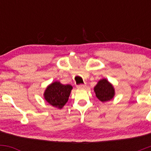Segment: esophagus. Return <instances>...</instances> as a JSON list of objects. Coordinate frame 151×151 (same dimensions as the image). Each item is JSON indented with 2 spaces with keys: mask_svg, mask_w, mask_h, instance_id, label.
Instances as JSON below:
<instances>
[{
  "mask_svg": "<svg viewBox=\"0 0 151 151\" xmlns=\"http://www.w3.org/2000/svg\"><path fill=\"white\" fill-rule=\"evenodd\" d=\"M77 87L78 89H84L86 87V84H79L77 86Z\"/></svg>",
  "mask_w": 151,
  "mask_h": 151,
  "instance_id": "1",
  "label": "esophagus"
}]
</instances>
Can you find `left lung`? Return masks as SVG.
I'll use <instances>...</instances> for the list:
<instances>
[{"mask_svg": "<svg viewBox=\"0 0 151 151\" xmlns=\"http://www.w3.org/2000/svg\"><path fill=\"white\" fill-rule=\"evenodd\" d=\"M93 90L96 93V96L101 102L110 101L115 95V90L113 85L106 79L99 81Z\"/></svg>", "mask_w": 151, "mask_h": 151, "instance_id": "1", "label": "left lung"}]
</instances>
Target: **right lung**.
Segmentation results:
<instances>
[{"mask_svg":"<svg viewBox=\"0 0 151 151\" xmlns=\"http://www.w3.org/2000/svg\"><path fill=\"white\" fill-rule=\"evenodd\" d=\"M72 86L70 84H62L60 81H55L46 88L44 98L50 105L62 109L69 99Z\"/></svg>","mask_w":151,"mask_h":151,"instance_id":"1","label":"right lung"}]
</instances>
